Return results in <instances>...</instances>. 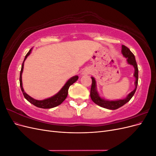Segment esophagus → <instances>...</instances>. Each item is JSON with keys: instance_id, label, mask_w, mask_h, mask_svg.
<instances>
[{"instance_id": "esophagus-1", "label": "esophagus", "mask_w": 156, "mask_h": 156, "mask_svg": "<svg viewBox=\"0 0 156 156\" xmlns=\"http://www.w3.org/2000/svg\"><path fill=\"white\" fill-rule=\"evenodd\" d=\"M89 73L88 70H84L83 72V74H88Z\"/></svg>"}]
</instances>
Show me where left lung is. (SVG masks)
<instances>
[{
  "mask_svg": "<svg viewBox=\"0 0 156 156\" xmlns=\"http://www.w3.org/2000/svg\"><path fill=\"white\" fill-rule=\"evenodd\" d=\"M121 53L122 55H123L126 58L127 64L133 66L134 68L133 77L135 78V81L134 83V84H135L134 90L133 91H131L129 94H127V96L125 98L120 99V100H107V99H105L104 98H102L98 91L96 79L94 77H91L92 83V87L90 89V98L92 99V100L98 105L105 108H107V109H110V110L117 109V108L121 107L122 106L125 105L126 103L128 102L131 100V98L133 96L138 84L139 70H138L137 64H136L134 55L131 53V51L127 48V47H126L124 45H122Z\"/></svg>",
  "mask_w": 156,
  "mask_h": 156,
  "instance_id": "obj_1",
  "label": "left lung"
}]
</instances>
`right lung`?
<instances>
[{
    "instance_id": "obj_1",
    "label": "right lung",
    "mask_w": 156,
    "mask_h": 156,
    "mask_svg": "<svg viewBox=\"0 0 156 156\" xmlns=\"http://www.w3.org/2000/svg\"><path fill=\"white\" fill-rule=\"evenodd\" d=\"M32 50V48L30 49V51L28 52V53L26 55L24 61H23V62L22 64L21 69L20 72V87L21 89V91L23 94V96H24L25 98L28 101H29L30 103H32V105H35L37 107L41 108H51L55 107L56 106L60 105L61 103L65 100V99L67 98L68 94V89L72 84H73L75 82H76L79 79L78 75H75V76H73L72 77L66 81V83L64 84V85L62 87V88H61L57 93L55 94V95L53 96L44 99V100H37L34 98H32L29 95H28V94L25 92L24 89H23V82H22V73L23 72V68H24L25 61L27 58L28 56L30 55Z\"/></svg>"
}]
</instances>
